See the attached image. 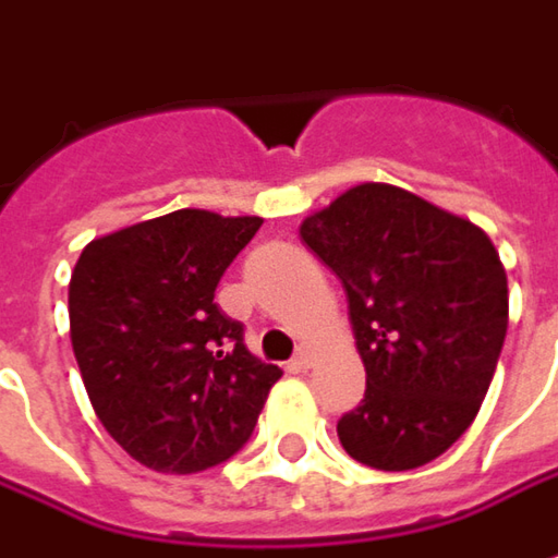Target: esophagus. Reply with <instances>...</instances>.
<instances>
[{
  "label": "esophagus",
  "mask_w": 558,
  "mask_h": 558,
  "mask_svg": "<svg viewBox=\"0 0 558 558\" xmlns=\"http://www.w3.org/2000/svg\"><path fill=\"white\" fill-rule=\"evenodd\" d=\"M315 364V355L308 352V349H302L293 361H290V371H296V374H302V371H308Z\"/></svg>",
  "instance_id": "esophagus-1"
}]
</instances>
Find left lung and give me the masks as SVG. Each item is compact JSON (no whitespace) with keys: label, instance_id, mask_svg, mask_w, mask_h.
<instances>
[{"label":"left lung","instance_id":"obj_1","mask_svg":"<svg viewBox=\"0 0 558 558\" xmlns=\"http://www.w3.org/2000/svg\"><path fill=\"white\" fill-rule=\"evenodd\" d=\"M349 299L367 392L339 420L345 453L416 470L466 433L488 395L509 324L490 238L404 187L364 182L299 225Z\"/></svg>","mask_w":558,"mask_h":558}]
</instances>
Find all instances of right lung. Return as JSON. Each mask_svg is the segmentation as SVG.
<instances>
[{"label": "right lung", "mask_w": 558, "mask_h": 558, "mask_svg": "<svg viewBox=\"0 0 558 558\" xmlns=\"http://www.w3.org/2000/svg\"><path fill=\"white\" fill-rule=\"evenodd\" d=\"M259 216L175 209L101 234L70 275V342L101 426L132 460L187 475L253 435L283 371L213 302Z\"/></svg>", "instance_id": "1"}]
</instances>
